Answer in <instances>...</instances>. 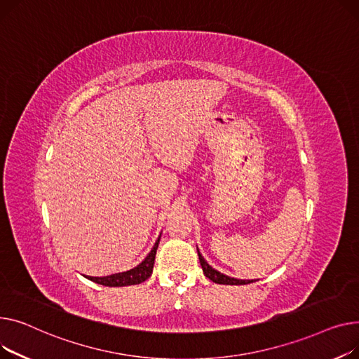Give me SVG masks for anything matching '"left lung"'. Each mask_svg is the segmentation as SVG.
Instances as JSON below:
<instances>
[{
    "label": "left lung",
    "instance_id": "obj_1",
    "mask_svg": "<svg viewBox=\"0 0 359 359\" xmlns=\"http://www.w3.org/2000/svg\"><path fill=\"white\" fill-rule=\"evenodd\" d=\"M197 254H198V259H200V264H201V268H203V272L204 276L212 280L213 283L216 284H224V285H245V284H250V283H255L254 280H238V278H233V277H229V276H224V273L219 272L217 269H215L212 265H208V262L203 258L201 252L198 250L197 248Z\"/></svg>",
    "mask_w": 359,
    "mask_h": 359
}]
</instances>
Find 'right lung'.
<instances>
[{
    "label": "right lung",
    "mask_w": 359,
    "mask_h": 359,
    "mask_svg": "<svg viewBox=\"0 0 359 359\" xmlns=\"http://www.w3.org/2000/svg\"><path fill=\"white\" fill-rule=\"evenodd\" d=\"M159 239L155 242L154 248L151 249L147 257L135 268L124 271V272H117V273H111V276H105V277H90V276H83L86 278L105 285V287H126V285H136L140 284L143 281H146L152 276L154 271V264H155V257H156V249L159 245Z\"/></svg>",
    "instance_id": "obj_1"
}]
</instances>
